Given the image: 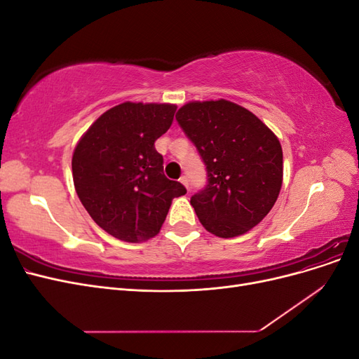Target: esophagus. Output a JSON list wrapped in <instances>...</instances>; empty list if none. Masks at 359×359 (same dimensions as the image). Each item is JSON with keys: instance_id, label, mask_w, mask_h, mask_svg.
I'll list each match as a JSON object with an SVG mask.
<instances>
[{"instance_id": "obj_1", "label": "esophagus", "mask_w": 359, "mask_h": 359, "mask_svg": "<svg viewBox=\"0 0 359 359\" xmlns=\"http://www.w3.org/2000/svg\"><path fill=\"white\" fill-rule=\"evenodd\" d=\"M180 181L184 184V186H186V189H187V190L190 189V182H189V178H187V177H181V178H180Z\"/></svg>"}]
</instances>
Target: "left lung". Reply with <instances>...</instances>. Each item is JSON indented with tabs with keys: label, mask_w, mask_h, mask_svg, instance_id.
<instances>
[{
	"label": "left lung",
	"mask_w": 359,
	"mask_h": 359,
	"mask_svg": "<svg viewBox=\"0 0 359 359\" xmlns=\"http://www.w3.org/2000/svg\"><path fill=\"white\" fill-rule=\"evenodd\" d=\"M205 165L206 186L190 203L208 232L233 238L273 208L283 182V151L260 119L227 100L191 102L177 112Z\"/></svg>",
	"instance_id": "obj_1"
}]
</instances>
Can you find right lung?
<instances>
[{
    "mask_svg": "<svg viewBox=\"0 0 359 359\" xmlns=\"http://www.w3.org/2000/svg\"><path fill=\"white\" fill-rule=\"evenodd\" d=\"M175 104L126 102L104 112L76 145V193L91 219L121 241L158 233L173 198L187 190L163 172L156 140L172 126Z\"/></svg>",
    "mask_w": 359,
    "mask_h": 359,
    "instance_id": "obj_1",
    "label": "right lung"
}]
</instances>
